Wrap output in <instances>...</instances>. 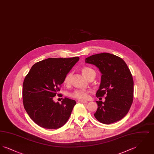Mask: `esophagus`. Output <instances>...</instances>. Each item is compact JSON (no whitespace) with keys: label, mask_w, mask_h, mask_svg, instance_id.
Listing matches in <instances>:
<instances>
[{"label":"esophagus","mask_w":154,"mask_h":154,"mask_svg":"<svg viewBox=\"0 0 154 154\" xmlns=\"http://www.w3.org/2000/svg\"><path fill=\"white\" fill-rule=\"evenodd\" d=\"M78 102L82 103H87L88 101H85V100H79Z\"/></svg>","instance_id":"34e87169"}]
</instances>
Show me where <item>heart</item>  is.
Here are the masks:
<instances>
[{
  "instance_id": "obj_1",
  "label": "heart",
  "mask_w": 154,
  "mask_h": 154,
  "mask_svg": "<svg viewBox=\"0 0 154 154\" xmlns=\"http://www.w3.org/2000/svg\"><path fill=\"white\" fill-rule=\"evenodd\" d=\"M81 72L82 74L87 77V79L88 77L92 74H95V72L94 69L92 68L85 66L83 67L81 69ZM72 77V73H69L67 74L66 76L64 78L63 80V83L66 85H68L70 83V79ZM91 93V91L89 89H77L74 90L73 92L70 94V96L74 99H76L78 100H88L89 98V94Z\"/></svg>"
}]
</instances>
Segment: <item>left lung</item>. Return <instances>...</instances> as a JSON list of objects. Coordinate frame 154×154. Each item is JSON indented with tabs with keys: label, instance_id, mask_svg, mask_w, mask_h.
Returning <instances> with one entry per match:
<instances>
[{
	"label": "left lung",
	"instance_id": "left-lung-1",
	"mask_svg": "<svg viewBox=\"0 0 154 154\" xmlns=\"http://www.w3.org/2000/svg\"><path fill=\"white\" fill-rule=\"evenodd\" d=\"M85 62L95 65L102 74L97 97H105L104 102L96 101V119L109 125L121 120L128 114L133 100V80L124 60L115 55L103 52L91 55Z\"/></svg>",
	"mask_w": 154,
	"mask_h": 154
}]
</instances>
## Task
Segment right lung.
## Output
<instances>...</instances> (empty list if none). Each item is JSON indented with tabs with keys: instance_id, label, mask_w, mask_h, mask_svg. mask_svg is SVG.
I'll return each mask as SVG.
<instances>
[{
	"instance_id": "1",
	"label": "right lung",
	"mask_w": 154,
	"mask_h": 154,
	"mask_svg": "<svg viewBox=\"0 0 154 154\" xmlns=\"http://www.w3.org/2000/svg\"><path fill=\"white\" fill-rule=\"evenodd\" d=\"M79 57L48 58L36 63L26 75L22 88L24 108L30 118L45 129H58L70 117L75 100L65 97L62 104L54 101L59 95L66 74Z\"/></svg>"
}]
</instances>
